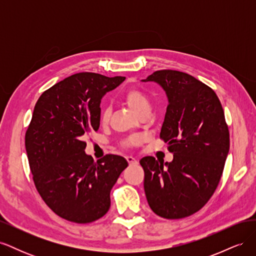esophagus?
I'll list each match as a JSON object with an SVG mask.
<instances>
[{"mask_svg":"<svg viewBox=\"0 0 256 256\" xmlns=\"http://www.w3.org/2000/svg\"><path fill=\"white\" fill-rule=\"evenodd\" d=\"M126 159H127L129 164H138V160L136 158H134L132 156H127Z\"/></svg>","mask_w":256,"mask_h":256,"instance_id":"esophagus-1","label":"esophagus"}]
</instances>
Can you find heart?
<instances>
[{"mask_svg":"<svg viewBox=\"0 0 256 256\" xmlns=\"http://www.w3.org/2000/svg\"><path fill=\"white\" fill-rule=\"evenodd\" d=\"M122 98L125 100L127 106L131 109V111H132L136 115L145 110H150V102L148 97H147L140 90L130 88L124 92ZM109 116H110L109 108L106 106L102 108V115H100V120H102V122L104 124L108 120H109ZM136 143H138V138H131L124 143V145L126 147H131Z\"/></svg>","mask_w":256,"mask_h":256,"instance_id":"b5f03b06","label":"heart"}]
</instances>
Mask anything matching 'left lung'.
Instances as JSON below:
<instances>
[{
	"mask_svg": "<svg viewBox=\"0 0 256 256\" xmlns=\"http://www.w3.org/2000/svg\"><path fill=\"white\" fill-rule=\"evenodd\" d=\"M142 82L166 92L168 108L160 138L171 162L143 157L144 191L152 210L182 219L200 210L218 186L230 150V134L218 96L188 74L158 70Z\"/></svg>",
	"mask_w": 256,
	"mask_h": 256,
	"instance_id": "left-lung-1",
	"label": "left lung"
}]
</instances>
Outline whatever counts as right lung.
I'll return each instance as SVG.
<instances>
[{"label":"right lung","mask_w":256,"mask_h":256,"mask_svg":"<svg viewBox=\"0 0 256 256\" xmlns=\"http://www.w3.org/2000/svg\"><path fill=\"white\" fill-rule=\"evenodd\" d=\"M80 72L42 92L26 134V150L37 191L52 210L76 223H90L109 210L110 191L128 166L118 154L94 161L84 136L100 125V102L125 81Z\"/></svg>","instance_id":"add662e5"}]
</instances>
